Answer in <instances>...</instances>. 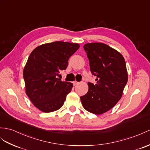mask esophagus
Instances as JSON below:
<instances>
[{
    "label": "esophagus",
    "instance_id": "1",
    "mask_svg": "<svg viewBox=\"0 0 150 150\" xmlns=\"http://www.w3.org/2000/svg\"><path fill=\"white\" fill-rule=\"evenodd\" d=\"M79 83V82H78V81H73V85H74V86L75 85H78V84Z\"/></svg>",
    "mask_w": 150,
    "mask_h": 150
}]
</instances>
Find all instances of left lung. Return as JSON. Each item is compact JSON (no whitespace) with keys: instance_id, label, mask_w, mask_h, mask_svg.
<instances>
[{"instance_id":"obj_1","label":"left lung","mask_w":150,"mask_h":150,"mask_svg":"<svg viewBox=\"0 0 150 150\" xmlns=\"http://www.w3.org/2000/svg\"><path fill=\"white\" fill-rule=\"evenodd\" d=\"M90 71L96 76V84L88 83V91L81 96L86 111L102 115L112 109L121 98L128 81L126 64L122 54L104 43L85 44Z\"/></svg>"}]
</instances>
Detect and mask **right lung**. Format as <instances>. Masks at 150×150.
I'll return each instance as SVG.
<instances>
[{"instance_id": "1", "label": "right lung", "mask_w": 150, "mask_h": 150, "mask_svg": "<svg viewBox=\"0 0 150 150\" xmlns=\"http://www.w3.org/2000/svg\"><path fill=\"white\" fill-rule=\"evenodd\" d=\"M79 45L63 41L43 44L32 51L23 69L25 92L35 107L45 112L59 109L73 86L57 76Z\"/></svg>"}]
</instances>
